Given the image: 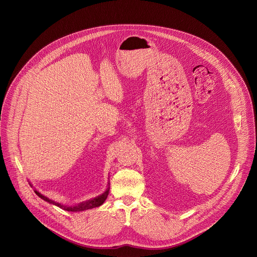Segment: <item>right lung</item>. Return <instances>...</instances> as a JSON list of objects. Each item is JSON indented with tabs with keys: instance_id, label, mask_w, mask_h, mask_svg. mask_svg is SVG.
<instances>
[{
	"instance_id": "1",
	"label": "right lung",
	"mask_w": 257,
	"mask_h": 257,
	"mask_svg": "<svg viewBox=\"0 0 257 257\" xmlns=\"http://www.w3.org/2000/svg\"><path fill=\"white\" fill-rule=\"evenodd\" d=\"M108 191H109V188L107 187L106 190L101 194V195H98L92 199H89V200H86V201H83V202H80L76 205H66V204H62V203H59V202H56L48 197H46L45 195L41 194L39 191H34L36 193V195L40 196L42 199L46 200L47 202L51 203V204H54V205H57L59 206L60 208L64 209V210H67V211H82V210H86V209H90V208H93V207H97L99 205H101L104 200L106 199L107 195H108Z\"/></svg>"
}]
</instances>
